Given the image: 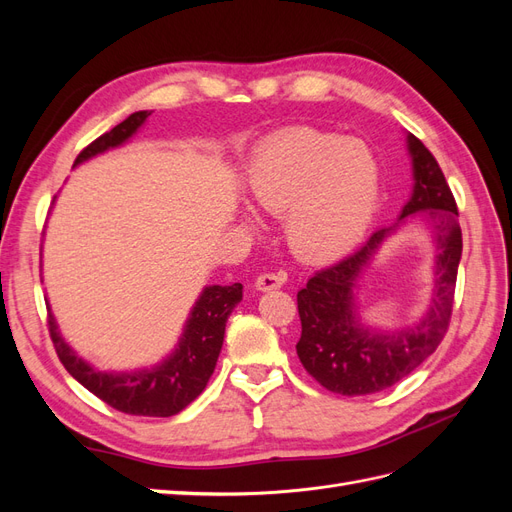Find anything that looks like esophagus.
<instances>
[{
  "mask_svg": "<svg viewBox=\"0 0 512 512\" xmlns=\"http://www.w3.org/2000/svg\"><path fill=\"white\" fill-rule=\"evenodd\" d=\"M284 282H286L284 273H262L256 277V290H260V292L277 290L284 286Z\"/></svg>",
  "mask_w": 512,
  "mask_h": 512,
  "instance_id": "34e87169",
  "label": "esophagus"
}]
</instances>
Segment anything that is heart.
I'll list each match as a JSON object with an SVG mask.
<instances>
[{
  "mask_svg": "<svg viewBox=\"0 0 512 512\" xmlns=\"http://www.w3.org/2000/svg\"><path fill=\"white\" fill-rule=\"evenodd\" d=\"M247 194L284 215L294 254L329 262L359 243L378 203V166L365 145L312 130L273 138L247 170Z\"/></svg>",
  "mask_w": 512,
  "mask_h": 512,
  "instance_id": "b5f03b06",
  "label": "heart"
}]
</instances>
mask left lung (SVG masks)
<instances>
[{
    "mask_svg": "<svg viewBox=\"0 0 512 512\" xmlns=\"http://www.w3.org/2000/svg\"><path fill=\"white\" fill-rule=\"evenodd\" d=\"M414 190L393 226L376 230L369 241L335 265L316 271L297 294L301 339L297 354L307 374L339 395H371L404 380L436 352L453 314L461 228L457 203L431 151L408 134ZM421 212L437 237V290L426 318L410 330L376 334L363 328L355 314L351 288L384 236Z\"/></svg>",
    "mask_w": 512,
    "mask_h": 512,
    "instance_id": "1",
    "label": "left lung"
}]
</instances>
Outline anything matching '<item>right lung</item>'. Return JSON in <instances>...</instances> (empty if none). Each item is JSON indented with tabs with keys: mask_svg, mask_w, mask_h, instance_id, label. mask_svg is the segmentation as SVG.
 Instances as JSON below:
<instances>
[{
	"mask_svg": "<svg viewBox=\"0 0 512 512\" xmlns=\"http://www.w3.org/2000/svg\"><path fill=\"white\" fill-rule=\"evenodd\" d=\"M149 115L151 111H138L117 123L111 132L89 143L76 156L74 166L126 143ZM241 299V284L207 286L185 322L175 352L156 367L130 371V374H106L76 356V352L61 339L51 312L49 333L59 361L64 363L68 374L79 380L89 393L100 397L104 404L134 416H173L205 391L222 350L226 320Z\"/></svg>",
	"mask_w": 512,
	"mask_h": 512,
	"instance_id": "add662e5",
	"label": "right lung"
}]
</instances>
